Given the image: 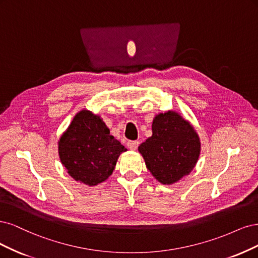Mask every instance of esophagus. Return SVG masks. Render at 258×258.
I'll return each mask as SVG.
<instances>
[{
  "label": "esophagus",
  "instance_id": "obj_1",
  "mask_svg": "<svg viewBox=\"0 0 258 258\" xmlns=\"http://www.w3.org/2000/svg\"><path fill=\"white\" fill-rule=\"evenodd\" d=\"M138 146H139V141H137V140H134V141H128V143H127V147H128V149H131V150H133V151L137 150Z\"/></svg>",
  "mask_w": 258,
  "mask_h": 258
}]
</instances>
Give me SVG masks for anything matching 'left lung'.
Segmentation results:
<instances>
[{
  "mask_svg": "<svg viewBox=\"0 0 258 258\" xmlns=\"http://www.w3.org/2000/svg\"><path fill=\"white\" fill-rule=\"evenodd\" d=\"M147 168L162 184H172L193 170L201 140L189 122L176 111L155 115L152 136L138 147Z\"/></svg>",
  "mask_w": 258,
  "mask_h": 258,
  "instance_id": "8db88e82",
  "label": "left lung"
}]
</instances>
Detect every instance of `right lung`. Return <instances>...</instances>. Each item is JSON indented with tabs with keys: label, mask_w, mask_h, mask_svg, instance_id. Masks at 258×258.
Here are the masks:
<instances>
[{
	"label": "right lung",
	"mask_w": 258,
	"mask_h": 258,
	"mask_svg": "<svg viewBox=\"0 0 258 258\" xmlns=\"http://www.w3.org/2000/svg\"><path fill=\"white\" fill-rule=\"evenodd\" d=\"M126 148L110 135L103 119L89 110L75 115L59 140V156L70 176L93 186L112 173Z\"/></svg>",
	"instance_id": "1"
}]
</instances>
